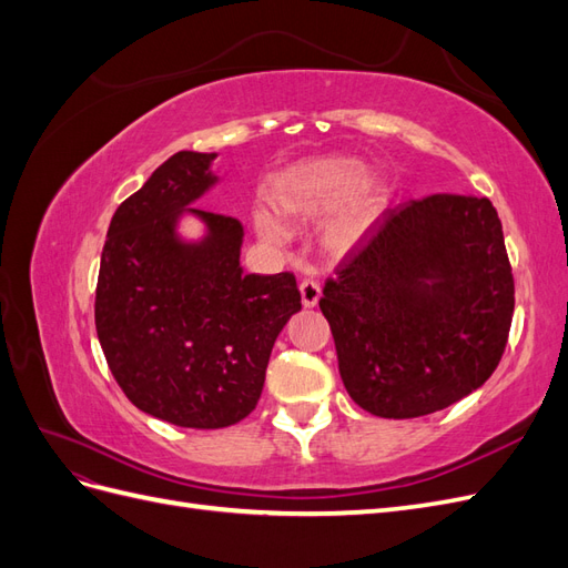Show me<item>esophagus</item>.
<instances>
[{"instance_id":"esophagus-1","label":"esophagus","mask_w":568,"mask_h":568,"mask_svg":"<svg viewBox=\"0 0 568 568\" xmlns=\"http://www.w3.org/2000/svg\"><path fill=\"white\" fill-rule=\"evenodd\" d=\"M298 288H301V303H303V307H315L320 296H322L320 284L315 280H303Z\"/></svg>"}]
</instances>
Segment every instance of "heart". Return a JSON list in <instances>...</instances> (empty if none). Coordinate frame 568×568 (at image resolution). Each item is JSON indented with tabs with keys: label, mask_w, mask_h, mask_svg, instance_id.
Returning a JSON list of instances; mask_svg holds the SVG:
<instances>
[{
	"label": "heart",
	"mask_w": 568,
	"mask_h": 568,
	"mask_svg": "<svg viewBox=\"0 0 568 568\" xmlns=\"http://www.w3.org/2000/svg\"><path fill=\"white\" fill-rule=\"evenodd\" d=\"M267 196L288 220H320L332 213L324 222L322 242L336 255L351 253L386 211L384 184L367 178L365 163L355 159H315L291 165L272 178ZM253 225L265 242H286V225L270 211H253Z\"/></svg>",
	"instance_id": "obj_1"
}]
</instances>
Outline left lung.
<instances>
[{
  "mask_svg": "<svg viewBox=\"0 0 568 568\" xmlns=\"http://www.w3.org/2000/svg\"><path fill=\"white\" fill-rule=\"evenodd\" d=\"M322 294L351 398L384 419L432 415L484 386L505 353L503 222L484 196L412 199L382 215Z\"/></svg>",
  "mask_w": 568,
  "mask_h": 568,
  "instance_id": "obj_1",
  "label": "left lung"
}]
</instances>
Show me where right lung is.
<instances>
[{"label":"right lung","mask_w":568,"mask_h":568,"mask_svg":"<svg viewBox=\"0 0 568 568\" xmlns=\"http://www.w3.org/2000/svg\"><path fill=\"white\" fill-rule=\"evenodd\" d=\"M217 153L178 151L118 205L101 253L94 322L111 374L134 407L184 428L248 417L270 353L301 311L291 272L246 274L242 222L192 209L217 184ZM182 214L206 234L186 243Z\"/></svg>","instance_id":"add662e5"}]
</instances>
